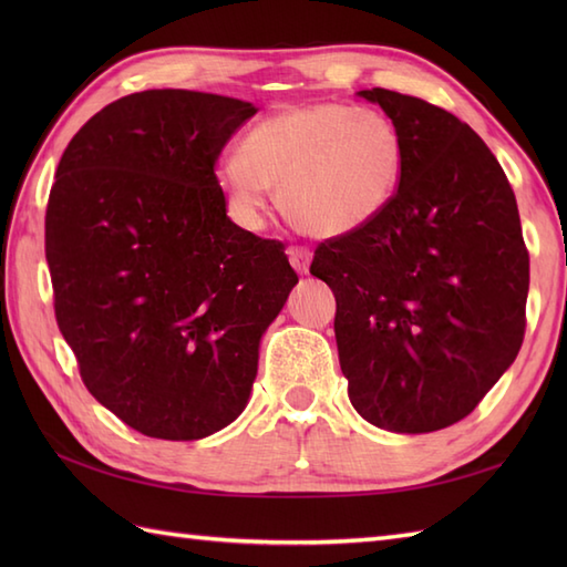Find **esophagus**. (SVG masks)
Listing matches in <instances>:
<instances>
[{
  "instance_id": "obj_1",
  "label": "esophagus",
  "mask_w": 567,
  "mask_h": 567,
  "mask_svg": "<svg viewBox=\"0 0 567 567\" xmlns=\"http://www.w3.org/2000/svg\"><path fill=\"white\" fill-rule=\"evenodd\" d=\"M287 256H290V262H292V268L297 272H309L311 250L307 246H290V250H287Z\"/></svg>"
}]
</instances>
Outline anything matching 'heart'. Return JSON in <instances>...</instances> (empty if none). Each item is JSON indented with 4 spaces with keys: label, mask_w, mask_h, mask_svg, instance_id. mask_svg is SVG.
I'll return each mask as SVG.
<instances>
[{
    "label": "heart",
    "mask_w": 567,
    "mask_h": 567,
    "mask_svg": "<svg viewBox=\"0 0 567 567\" xmlns=\"http://www.w3.org/2000/svg\"><path fill=\"white\" fill-rule=\"evenodd\" d=\"M404 143L388 114L339 102L292 104L250 128L224 155L216 183L240 224L260 226L268 189L311 236H346L372 224L400 189Z\"/></svg>",
    "instance_id": "obj_1"
}]
</instances>
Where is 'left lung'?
Wrapping results in <instances>:
<instances>
[{
    "mask_svg": "<svg viewBox=\"0 0 567 567\" xmlns=\"http://www.w3.org/2000/svg\"><path fill=\"white\" fill-rule=\"evenodd\" d=\"M404 143L400 189L375 221L323 240L309 272L336 297L348 396L370 424L429 433L465 419L526 331L528 250L502 165L451 112L360 90Z\"/></svg>",
    "mask_w": 567,
    "mask_h": 567,
    "instance_id": "1",
    "label": "left lung"
}]
</instances>
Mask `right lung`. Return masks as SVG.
<instances>
[{"label": "right lung", "mask_w": 567, "mask_h": 567, "mask_svg": "<svg viewBox=\"0 0 567 567\" xmlns=\"http://www.w3.org/2000/svg\"><path fill=\"white\" fill-rule=\"evenodd\" d=\"M256 112L221 94L136 92L58 163L45 209L58 329L84 388L143 436L197 441L231 424L299 280L280 240L228 219L216 183Z\"/></svg>", "instance_id": "right-lung-1"}]
</instances>
